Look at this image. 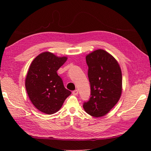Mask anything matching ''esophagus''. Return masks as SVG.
Listing matches in <instances>:
<instances>
[{
	"mask_svg": "<svg viewBox=\"0 0 151 151\" xmlns=\"http://www.w3.org/2000/svg\"><path fill=\"white\" fill-rule=\"evenodd\" d=\"M78 93V90H75V91H73V94H74V95H77Z\"/></svg>",
	"mask_w": 151,
	"mask_h": 151,
	"instance_id": "34e87169",
	"label": "esophagus"
}]
</instances>
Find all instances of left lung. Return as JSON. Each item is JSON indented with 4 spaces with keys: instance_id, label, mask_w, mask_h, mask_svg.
I'll return each mask as SVG.
<instances>
[{
    "instance_id": "8db88e82",
    "label": "left lung",
    "mask_w": 151,
    "mask_h": 151,
    "mask_svg": "<svg viewBox=\"0 0 151 151\" xmlns=\"http://www.w3.org/2000/svg\"><path fill=\"white\" fill-rule=\"evenodd\" d=\"M91 97L83 104L90 115L106 114L118 103L122 93V73L118 62L103 49L93 51L86 57Z\"/></svg>"
}]
</instances>
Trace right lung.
<instances>
[{
  "instance_id": "right-lung-1",
  "label": "right lung",
  "mask_w": 151,
  "mask_h": 151,
  "mask_svg": "<svg viewBox=\"0 0 151 151\" xmlns=\"http://www.w3.org/2000/svg\"><path fill=\"white\" fill-rule=\"evenodd\" d=\"M67 57H58L50 52H42L30 65L25 87L30 101L40 111L52 114L59 111L71 94L65 88L57 70Z\"/></svg>"
}]
</instances>
